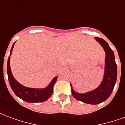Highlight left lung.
I'll use <instances>...</instances> for the list:
<instances>
[{
	"mask_svg": "<svg viewBox=\"0 0 125 125\" xmlns=\"http://www.w3.org/2000/svg\"><path fill=\"white\" fill-rule=\"evenodd\" d=\"M95 39L99 42L106 52L104 75L102 83L96 89L84 94L74 92L72 88V94L76 99L90 104H98L107 99L113 92L117 78V65L114 52L103 39L95 37Z\"/></svg>",
	"mask_w": 125,
	"mask_h": 125,
	"instance_id": "left-lung-1",
	"label": "left lung"
}]
</instances>
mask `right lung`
<instances>
[{
  "label": "right lung",
  "mask_w": 125,
  "mask_h": 125,
  "mask_svg": "<svg viewBox=\"0 0 125 125\" xmlns=\"http://www.w3.org/2000/svg\"><path fill=\"white\" fill-rule=\"evenodd\" d=\"M14 45H15V43H13L12 48L10 49V55L12 53ZM7 74H8L10 86L11 87L12 91L15 92V94L24 101L31 102V103L42 102L48 99L53 93V86L55 84L57 78V76L55 77L52 80L51 83L46 88H42V89L31 88L23 86V85L19 84L12 76V72L10 70V56L8 58V62H7Z\"/></svg>",
  "instance_id": "obj_1"
}]
</instances>
